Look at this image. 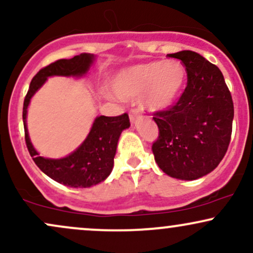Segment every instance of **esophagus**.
I'll return each mask as SVG.
<instances>
[{
	"mask_svg": "<svg viewBox=\"0 0 253 253\" xmlns=\"http://www.w3.org/2000/svg\"><path fill=\"white\" fill-rule=\"evenodd\" d=\"M139 117H140V113H139L138 109H132L129 112V120L132 121V123H134Z\"/></svg>",
	"mask_w": 253,
	"mask_h": 253,
	"instance_id": "1",
	"label": "esophagus"
}]
</instances>
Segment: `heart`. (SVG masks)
Segmentation results:
<instances>
[{
	"mask_svg": "<svg viewBox=\"0 0 253 253\" xmlns=\"http://www.w3.org/2000/svg\"><path fill=\"white\" fill-rule=\"evenodd\" d=\"M187 82V70L177 59L152 60L123 69L112 80L119 98L132 101L143 95L147 109L164 110L172 106Z\"/></svg>",
	"mask_w": 253,
	"mask_h": 253,
	"instance_id": "heart-1",
	"label": "heart"
}]
</instances>
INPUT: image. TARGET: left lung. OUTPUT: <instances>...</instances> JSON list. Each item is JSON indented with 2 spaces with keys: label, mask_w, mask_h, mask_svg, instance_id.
<instances>
[{
  "label": "left lung",
  "mask_w": 253,
  "mask_h": 253,
  "mask_svg": "<svg viewBox=\"0 0 253 253\" xmlns=\"http://www.w3.org/2000/svg\"><path fill=\"white\" fill-rule=\"evenodd\" d=\"M185 66L187 86L172 107L153 113L159 134L152 144L158 167L178 179H197L222 161L234 108L222 72L193 51L168 54Z\"/></svg>",
  "instance_id": "left-lung-1"
}]
</instances>
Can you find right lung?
Listing matches in <instances>:
<instances>
[{"mask_svg":"<svg viewBox=\"0 0 253 253\" xmlns=\"http://www.w3.org/2000/svg\"><path fill=\"white\" fill-rule=\"evenodd\" d=\"M94 56L82 53L70 59H59L45 66L33 77L24 101L22 119L25 127V140L28 152L37 167L52 179L72 188H89L104 181L112 172L114 157L121 132L129 127L127 113L119 117L95 119L88 136L83 144L71 155L62 159H48L40 157L34 150L28 136L26 115L31 97L50 76H82L89 70Z\"/></svg>","mask_w":253,"mask_h":253,"instance_id":"add662e5","label":"right lung"}]
</instances>
